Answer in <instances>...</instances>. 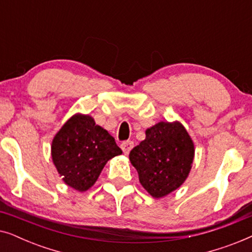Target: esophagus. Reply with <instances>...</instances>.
Segmentation results:
<instances>
[{
  "label": "esophagus",
  "instance_id": "esophagus-1",
  "mask_svg": "<svg viewBox=\"0 0 252 252\" xmlns=\"http://www.w3.org/2000/svg\"><path fill=\"white\" fill-rule=\"evenodd\" d=\"M122 149H123V151H124V154L125 155H128L129 154V151L133 149V147H134V143L132 142V141H125V142H123L122 143Z\"/></svg>",
  "mask_w": 252,
  "mask_h": 252
}]
</instances>
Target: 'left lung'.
<instances>
[{"instance_id": "obj_1", "label": "left lung", "mask_w": 252, "mask_h": 252, "mask_svg": "<svg viewBox=\"0 0 252 252\" xmlns=\"http://www.w3.org/2000/svg\"><path fill=\"white\" fill-rule=\"evenodd\" d=\"M195 144L180 122H159L129 153L140 184L154 198L177 190L190 173Z\"/></svg>"}]
</instances>
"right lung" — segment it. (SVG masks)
Wrapping results in <instances>:
<instances>
[{"mask_svg":"<svg viewBox=\"0 0 252 252\" xmlns=\"http://www.w3.org/2000/svg\"><path fill=\"white\" fill-rule=\"evenodd\" d=\"M123 151L94 118L74 113L55 134L51 142V159L62 180L74 190L91 189L111 158Z\"/></svg>","mask_w":252,"mask_h":252,"instance_id":"add662e5","label":"right lung"}]
</instances>
